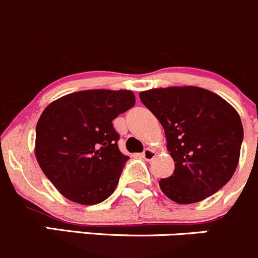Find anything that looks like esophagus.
Listing matches in <instances>:
<instances>
[{
	"label": "esophagus",
	"mask_w": 258,
	"mask_h": 258,
	"mask_svg": "<svg viewBox=\"0 0 258 258\" xmlns=\"http://www.w3.org/2000/svg\"><path fill=\"white\" fill-rule=\"evenodd\" d=\"M155 156L156 152L153 150H151V148H146L144 152H142V157H144L146 161H152L153 158H155Z\"/></svg>",
	"instance_id": "esophagus-1"
}]
</instances>
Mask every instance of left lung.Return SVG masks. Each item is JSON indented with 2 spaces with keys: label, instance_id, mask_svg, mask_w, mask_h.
I'll list each match as a JSON object with an SVG mask.
<instances>
[{
  "label": "left lung",
  "instance_id": "1",
  "mask_svg": "<svg viewBox=\"0 0 258 258\" xmlns=\"http://www.w3.org/2000/svg\"><path fill=\"white\" fill-rule=\"evenodd\" d=\"M142 103L165 130L175 171L160 181L163 194L181 205L195 204L222 188L240 160L243 127L222 97L195 86L153 88Z\"/></svg>",
  "mask_w": 258,
  "mask_h": 258
}]
</instances>
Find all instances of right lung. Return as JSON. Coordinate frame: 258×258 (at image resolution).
I'll return each instance as SVG.
<instances>
[{
    "label": "right lung",
    "instance_id": "obj_1",
    "mask_svg": "<svg viewBox=\"0 0 258 258\" xmlns=\"http://www.w3.org/2000/svg\"><path fill=\"white\" fill-rule=\"evenodd\" d=\"M132 91L87 90L49 103L36 126L41 170L70 201L96 205L112 195L128 157L112 121L135 106Z\"/></svg>",
    "mask_w": 258,
    "mask_h": 258
}]
</instances>
